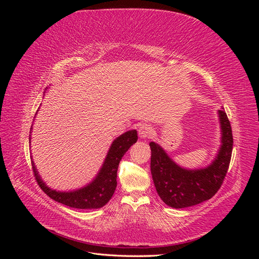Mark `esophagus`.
Masks as SVG:
<instances>
[{"label": "esophagus", "mask_w": 259, "mask_h": 259, "mask_svg": "<svg viewBox=\"0 0 259 259\" xmlns=\"http://www.w3.org/2000/svg\"><path fill=\"white\" fill-rule=\"evenodd\" d=\"M152 133H153L152 127L150 126V125H148V124L140 125L139 128H138V135H139L140 138H144V139L149 138V137L152 135Z\"/></svg>", "instance_id": "1"}]
</instances>
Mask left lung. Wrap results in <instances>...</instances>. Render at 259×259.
Masks as SVG:
<instances>
[{
    "label": "left lung",
    "mask_w": 259,
    "mask_h": 259,
    "mask_svg": "<svg viewBox=\"0 0 259 259\" xmlns=\"http://www.w3.org/2000/svg\"><path fill=\"white\" fill-rule=\"evenodd\" d=\"M222 147L217 158L206 168L189 170L179 167L155 143L151 148V174L160 198L170 207L184 208L213 198L222 187L231 160L233 137L230 121L219 110Z\"/></svg>",
    "instance_id": "8db88e82"
}]
</instances>
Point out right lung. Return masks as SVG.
<instances>
[{
    "label": "right lung",
    "instance_id": "add662e5",
    "mask_svg": "<svg viewBox=\"0 0 259 259\" xmlns=\"http://www.w3.org/2000/svg\"><path fill=\"white\" fill-rule=\"evenodd\" d=\"M137 139L138 136L135 130L128 131L120 137H117L112 143L104 165L101 167L96 179L80 190L72 192H57L50 189L42 182L40 176L37 175L33 161H31L36 183L50 198L61 203V204L82 209L103 207L112 198L115 191L116 171L122 156L128 150L132 145H134L137 142Z\"/></svg>",
    "mask_w": 259,
    "mask_h": 259
}]
</instances>
